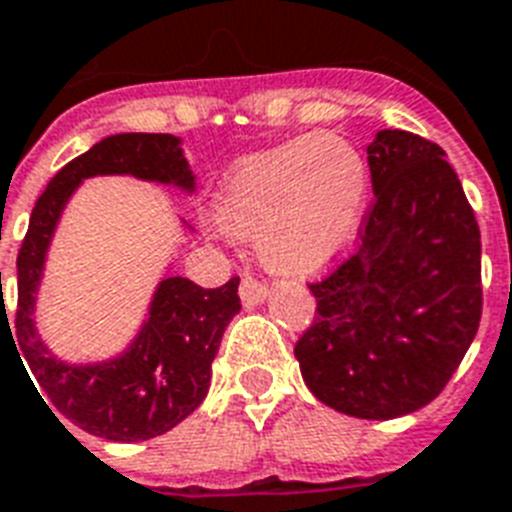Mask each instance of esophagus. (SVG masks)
Wrapping results in <instances>:
<instances>
[{
    "mask_svg": "<svg viewBox=\"0 0 512 512\" xmlns=\"http://www.w3.org/2000/svg\"><path fill=\"white\" fill-rule=\"evenodd\" d=\"M239 296H242L244 307H257V304H263L268 299V286H263L252 276H244L242 286H239Z\"/></svg>",
    "mask_w": 512,
    "mask_h": 512,
    "instance_id": "34e87169",
    "label": "esophagus"
}]
</instances>
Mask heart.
<instances>
[{"label": "heart", "mask_w": 512, "mask_h": 512, "mask_svg": "<svg viewBox=\"0 0 512 512\" xmlns=\"http://www.w3.org/2000/svg\"><path fill=\"white\" fill-rule=\"evenodd\" d=\"M362 158L333 135L296 137L236 161L210 216L223 234L257 242L268 270L312 278L346 255L362 216Z\"/></svg>", "instance_id": "obj_1"}]
</instances>
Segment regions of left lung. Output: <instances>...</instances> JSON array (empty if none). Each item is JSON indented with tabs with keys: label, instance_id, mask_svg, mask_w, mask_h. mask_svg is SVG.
Here are the masks:
<instances>
[{
	"label": "left lung",
	"instance_id": "obj_1",
	"mask_svg": "<svg viewBox=\"0 0 512 512\" xmlns=\"http://www.w3.org/2000/svg\"><path fill=\"white\" fill-rule=\"evenodd\" d=\"M375 203L359 249L309 289L294 356L307 388L356 419L435 401L482 320V234L445 150L403 130L367 145Z\"/></svg>",
	"mask_w": 512,
	"mask_h": 512
}]
</instances>
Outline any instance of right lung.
Instances as JSON below:
<instances>
[{
	"label": "right lung",
	"instance_id": "1",
	"mask_svg": "<svg viewBox=\"0 0 512 512\" xmlns=\"http://www.w3.org/2000/svg\"><path fill=\"white\" fill-rule=\"evenodd\" d=\"M93 176H135L140 182L166 184L187 195L195 190V174L182 140L174 135L122 132L103 137L88 153L67 163L38 197L17 255L12 341L20 349L17 356L23 354L20 362H28L38 387L45 390L44 406L51 403L67 422L90 435L140 442L169 432L208 395L210 364L218 354L223 330L242 309L236 294L239 278H231L221 289H203L182 276L161 278L148 315L127 349L88 364L59 359L36 328V299L59 218L77 187ZM182 223L190 229L187 221Z\"/></svg>",
	"mask_w": 512,
	"mask_h": 512
}]
</instances>
